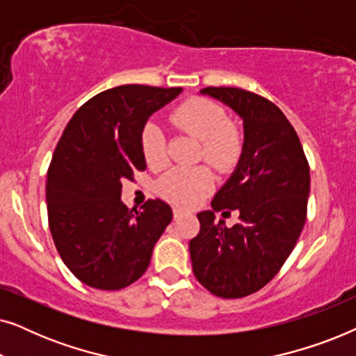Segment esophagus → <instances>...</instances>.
<instances>
[{
    "instance_id": "esophagus-1",
    "label": "esophagus",
    "mask_w": 356,
    "mask_h": 356,
    "mask_svg": "<svg viewBox=\"0 0 356 356\" xmlns=\"http://www.w3.org/2000/svg\"><path fill=\"white\" fill-rule=\"evenodd\" d=\"M181 213H183V209L173 207V217H175V218H178L179 216H181Z\"/></svg>"
}]
</instances>
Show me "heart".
Listing matches in <instances>:
<instances>
[{"label": "heart", "instance_id": "obj_1", "mask_svg": "<svg viewBox=\"0 0 356 356\" xmlns=\"http://www.w3.org/2000/svg\"><path fill=\"white\" fill-rule=\"evenodd\" d=\"M173 123L202 140V155L212 167L222 172L233 168L240 160L243 139L235 128L227 126L225 110L206 99H191L172 116ZM140 147L150 167H162L167 162V143L163 129L155 121L144 126ZM212 173L204 167H178L160 179L159 191L168 201L193 206L212 189Z\"/></svg>", "mask_w": 356, "mask_h": 356}]
</instances>
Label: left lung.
<instances>
[{
	"label": "left lung",
	"mask_w": 356,
	"mask_h": 356,
	"mask_svg": "<svg viewBox=\"0 0 356 356\" xmlns=\"http://www.w3.org/2000/svg\"><path fill=\"white\" fill-rule=\"evenodd\" d=\"M199 94L240 116L243 150L212 211L197 213L201 230L189 241L193 272L216 296L241 298L274 279L293 251L306 222L309 167L293 126L272 102L236 87ZM223 208L240 211L241 222L230 229L217 222L215 212Z\"/></svg>",
	"instance_id": "left-lung-1"
}]
</instances>
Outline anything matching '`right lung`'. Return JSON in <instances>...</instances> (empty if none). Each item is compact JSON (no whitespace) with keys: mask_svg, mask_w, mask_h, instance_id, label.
<instances>
[{"mask_svg":"<svg viewBox=\"0 0 356 356\" xmlns=\"http://www.w3.org/2000/svg\"><path fill=\"white\" fill-rule=\"evenodd\" d=\"M181 87L118 86L76 111L47 175L48 223L61 259L86 285L120 290L147 270L152 250L173 218L150 199L143 211L121 201V179L145 170L140 136L155 111Z\"/></svg>","mask_w":356,"mask_h":356,"instance_id":"1","label":"right lung"}]
</instances>
